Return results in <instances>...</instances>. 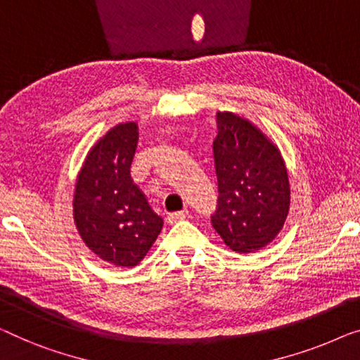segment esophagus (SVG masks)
Instances as JSON below:
<instances>
[{"label": "esophagus", "mask_w": 360, "mask_h": 360, "mask_svg": "<svg viewBox=\"0 0 360 360\" xmlns=\"http://www.w3.org/2000/svg\"><path fill=\"white\" fill-rule=\"evenodd\" d=\"M186 216H188V211H179V212H170V214L167 216V221L170 224H175L179 221H184V219H186Z\"/></svg>", "instance_id": "34e87169"}]
</instances>
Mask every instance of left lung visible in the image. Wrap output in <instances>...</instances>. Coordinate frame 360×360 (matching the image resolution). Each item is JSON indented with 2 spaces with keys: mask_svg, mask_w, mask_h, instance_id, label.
<instances>
[{
  "mask_svg": "<svg viewBox=\"0 0 360 360\" xmlns=\"http://www.w3.org/2000/svg\"><path fill=\"white\" fill-rule=\"evenodd\" d=\"M217 128L212 153L219 198L212 227L232 252H258L288 219V167L278 146L250 120L217 112Z\"/></svg>",
  "mask_w": 360,
  "mask_h": 360,
  "instance_id": "8db88e82",
  "label": "left lung"
}]
</instances>
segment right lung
<instances>
[{
  "mask_svg": "<svg viewBox=\"0 0 360 360\" xmlns=\"http://www.w3.org/2000/svg\"><path fill=\"white\" fill-rule=\"evenodd\" d=\"M136 144L134 122L108 129L87 153L72 198L82 242L103 262L123 268L141 262L164 224L129 175Z\"/></svg>",
  "mask_w": 360,
  "mask_h": 360,
  "instance_id": "right-lung-1",
  "label": "right lung"
}]
</instances>
